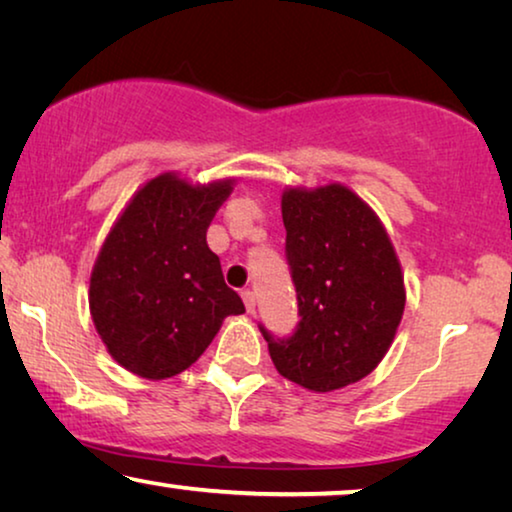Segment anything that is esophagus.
Wrapping results in <instances>:
<instances>
[{"label": "esophagus", "mask_w": 512, "mask_h": 512, "mask_svg": "<svg viewBox=\"0 0 512 512\" xmlns=\"http://www.w3.org/2000/svg\"><path fill=\"white\" fill-rule=\"evenodd\" d=\"M241 299H243V303H246V310L248 312L255 310V292H253V289H243Z\"/></svg>", "instance_id": "esophagus-1"}]
</instances>
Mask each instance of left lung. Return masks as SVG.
<instances>
[{
	"label": "left lung",
	"mask_w": 512,
	"mask_h": 512,
	"mask_svg": "<svg viewBox=\"0 0 512 512\" xmlns=\"http://www.w3.org/2000/svg\"><path fill=\"white\" fill-rule=\"evenodd\" d=\"M285 257L299 324L276 335L259 324L282 377L310 391L363 379L391 347L404 310V280L388 234L345 186L282 195Z\"/></svg>",
	"instance_id": "1"
}]
</instances>
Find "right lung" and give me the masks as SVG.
<instances>
[{"label":"right lung","instance_id":"1","mask_svg":"<svg viewBox=\"0 0 512 512\" xmlns=\"http://www.w3.org/2000/svg\"><path fill=\"white\" fill-rule=\"evenodd\" d=\"M230 190V181L190 186L160 174L105 239L89 308L114 361L135 375H179L204 354L227 315L246 312L207 246V227Z\"/></svg>","mask_w":512,"mask_h":512}]
</instances>
